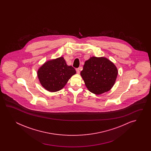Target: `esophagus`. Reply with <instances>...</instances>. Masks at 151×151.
<instances>
[{
    "mask_svg": "<svg viewBox=\"0 0 151 151\" xmlns=\"http://www.w3.org/2000/svg\"><path fill=\"white\" fill-rule=\"evenodd\" d=\"M76 72H77V73L78 74H79V73H80V68H76Z\"/></svg>",
    "mask_w": 151,
    "mask_h": 151,
    "instance_id": "34e87169",
    "label": "esophagus"
}]
</instances>
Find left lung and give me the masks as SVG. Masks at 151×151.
I'll return each instance as SVG.
<instances>
[{
    "label": "left lung",
    "instance_id": "left-lung-1",
    "mask_svg": "<svg viewBox=\"0 0 151 151\" xmlns=\"http://www.w3.org/2000/svg\"><path fill=\"white\" fill-rule=\"evenodd\" d=\"M80 74L88 90L99 95L112 88L117 77L118 70L107 58L93 57L85 61Z\"/></svg>",
    "mask_w": 151,
    "mask_h": 151
}]
</instances>
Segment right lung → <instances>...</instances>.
<instances>
[{
	"label": "right lung",
	"instance_id": "add662e5",
	"mask_svg": "<svg viewBox=\"0 0 151 151\" xmlns=\"http://www.w3.org/2000/svg\"><path fill=\"white\" fill-rule=\"evenodd\" d=\"M37 73L42 86L54 92L62 89L76 71L72 66L66 64L63 57H60L45 63Z\"/></svg>",
	"mask_w": 151,
	"mask_h": 151
}]
</instances>
